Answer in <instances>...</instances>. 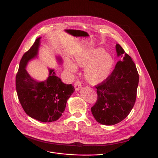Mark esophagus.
<instances>
[{"mask_svg": "<svg viewBox=\"0 0 158 158\" xmlns=\"http://www.w3.org/2000/svg\"><path fill=\"white\" fill-rule=\"evenodd\" d=\"M81 86H82L81 82L79 81H76V82H75V83H74V87H75V89H76V91L79 90L80 88H81Z\"/></svg>", "mask_w": 158, "mask_h": 158, "instance_id": "1", "label": "esophagus"}]
</instances>
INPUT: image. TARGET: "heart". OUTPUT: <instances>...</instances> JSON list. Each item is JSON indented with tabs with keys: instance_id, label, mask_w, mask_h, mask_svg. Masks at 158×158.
Masks as SVG:
<instances>
[{
	"instance_id": "b5f03b06",
	"label": "heart",
	"mask_w": 158,
	"mask_h": 158,
	"mask_svg": "<svg viewBox=\"0 0 158 158\" xmlns=\"http://www.w3.org/2000/svg\"><path fill=\"white\" fill-rule=\"evenodd\" d=\"M114 64L112 56L105 53L101 48L78 53L73 63L68 60L65 67L72 72L76 71L77 67L85 68L84 76L89 84L97 85L104 81L111 73Z\"/></svg>"
}]
</instances>
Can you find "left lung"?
<instances>
[{"mask_svg": "<svg viewBox=\"0 0 158 158\" xmlns=\"http://www.w3.org/2000/svg\"><path fill=\"white\" fill-rule=\"evenodd\" d=\"M118 56L123 57L104 81L95 86L97 100L91 110L95 120L102 125L112 126L125 119L136 98L139 75L131 57L119 45Z\"/></svg>", "mask_w": 158, "mask_h": 158, "instance_id": "obj_1", "label": "left lung"}]
</instances>
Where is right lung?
Segmentation results:
<instances>
[{
  "mask_svg": "<svg viewBox=\"0 0 158 158\" xmlns=\"http://www.w3.org/2000/svg\"><path fill=\"white\" fill-rule=\"evenodd\" d=\"M40 38L25 53L20 62L16 76V89L24 111L30 117L42 122L59 119L65 110L67 100L74 92V87L66 85L49 69L48 78L38 82L31 78L26 70L29 60L37 56ZM59 61L61 60L59 58Z\"/></svg>",
  "mask_w": 158,
  "mask_h": 158,
  "instance_id": "add662e5",
  "label": "right lung"
}]
</instances>
